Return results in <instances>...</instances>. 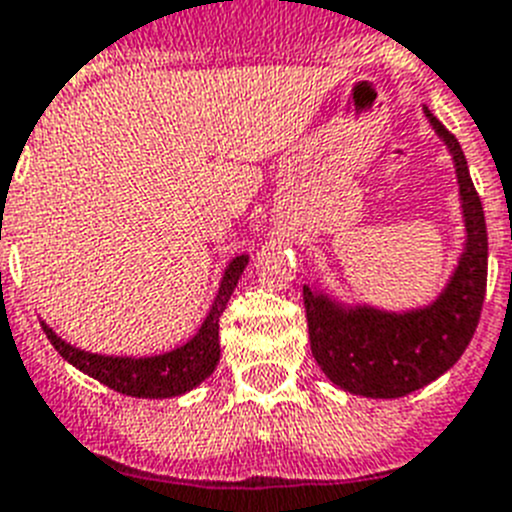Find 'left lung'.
<instances>
[{
  "mask_svg": "<svg viewBox=\"0 0 512 512\" xmlns=\"http://www.w3.org/2000/svg\"><path fill=\"white\" fill-rule=\"evenodd\" d=\"M428 121L451 151L459 175L466 247L446 291L407 314L335 304L304 286L311 353L324 376L350 394L397 399L428 386L459 361L482 314L487 291V224L459 139L428 108Z\"/></svg>",
  "mask_w": 512,
  "mask_h": 512,
  "instance_id": "1",
  "label": "left lung"
}]
</instances>
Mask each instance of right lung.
<instances>
[{
    "instance_id": "obj_1",
    "label": "right lung",
    "mask_w": 512,
    "mask_h": 512,
    "mask_svg": "<svg viewBox=\"0 0 512 512\" xmlns=\"http://www.w3.org/2000/svg\"><path fill=\"white\" fill-rule=\"evenodd\" d=\"M244 268H247V255H239L229 262L224 281L219 286V296L213 301L198 335L172 353L151 355V358H113V355H97L74 348L61 340L48 324H43V332L64 361L77 366L79 371L97 379L100 384L110 386L113 391L141 399L180 397L201 384L203 379H208L219 363V317L224 314Z\"/></svg>"
}]
</instances>
